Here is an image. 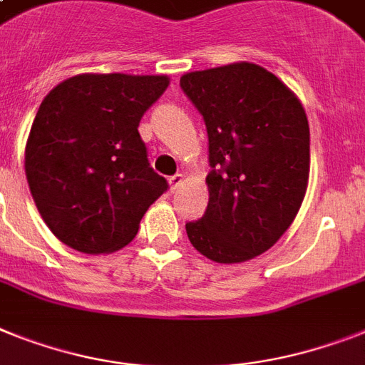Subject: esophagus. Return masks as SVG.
Instances as JSON below:
<instances>
[{
  "mask_svg": "<svg viewBox=\"0 0 365 365\" xmlns=\"http://www.w3.org/2000/svg\"><path fill=\"white\" fill-rule=\"evenodd\" d=\"M183 182H185V178H183V174H176V176H173L170 180H168V183H170V191H178V187L180 185H183Z\"/></svg>",
  "mask_w": 365,
  "mask_h": 365,
  "instance_id": "obj_1",
  "label": "esophagus"
}]
</instances>
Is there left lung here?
<instances>
[{
    "instance_id": "obj_1",
    "label": "left lung",
    "mask_w": 365,
    "mask_h": 365,
    "mask_svg": "<svg viewBox=\"0 0 365 365\" xmlns=\"http://www.w3.org/2000/svg\"><path fill=\"white\" fill-rule=\"evenodd\" d=\"M210 140L206 213L185 225L191 245L217 263L252 259L280 240L304 200L310 125L293 91L254 63L180 78Z\"/></svg>"
}]
</instances>
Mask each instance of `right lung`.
I'll return each instance as SVG.
<instances>
[{"label":"right lung","mask_w":365,"mask_h":365,"mask_svg":"<svg viewBox=\"0 0 365 365\" xmlns=\"http://www.w3.org/2000/svg\"><path fill=\"white\" fill-rule=\"evenodd\" d=\"M167 87L168 76L79 73L42 100L27 137L26 176L41 217L70 249H122L167 191L137 130Z\"/></svg>","instance_id":"right-lung-1"}]
</instances>
